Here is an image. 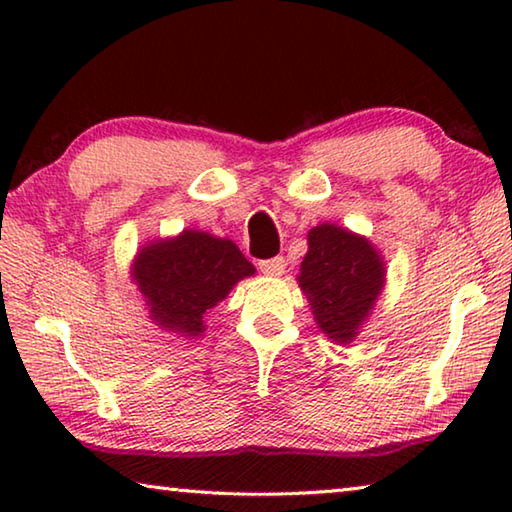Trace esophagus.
<instances>
[{
    "label": "esophagus",
    "mask_w": 512,
    "mask_h": 512,
    "mask_svg": "<svg viewBox=\"0 0 512 512\" xmlns=\"http://www.w3.org/2000/svg\"><path fill=\"white\" fill-rule=\"evenodd\" d=\"M259 268H262V273L268 277H280L284 273V268H287V262H284V257H273L259 262Z\"/></svg>",
    "instance_id": "obj_1"
}]
</instances>
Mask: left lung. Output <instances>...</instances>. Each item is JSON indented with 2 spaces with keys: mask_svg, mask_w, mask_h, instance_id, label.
I'll return each mask as SVG.
<instances>
[{
  "mask_svg": "<svg viewBox=\"0 0 512 512\" xmlns=\"http://www.w3.org/2000/svg\"><path fill=\"white\" fill-rule=\"evenodd\" d=\"M307 244L298 287L320 332L332 343L350 345L386 284L384 257L370 239L329 221L309 230Z\"/></svg>",
  "mask_w": 512,
  "mask_h": 512,
  "instance_id": "obj_1",
  "label": "left lung"
}]
</instances>
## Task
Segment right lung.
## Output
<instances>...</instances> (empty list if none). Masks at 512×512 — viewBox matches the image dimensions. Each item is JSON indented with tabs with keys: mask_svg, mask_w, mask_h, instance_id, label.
Masks as SVG:
<instances>
[{
	"mask_svg": "<svg viewBox=\"0 0 512 512\" xmlns=\"http://www.w3.org/2000/svg\"><path fill=\"white\" fill-rule=\"evenodd\" d=\"M250 275L255 266L235 241L194 228L140 246L131 264L151 323L189 341L205 334L207 311Z\"/></svg>",
	"mask_w": 512,
	"mask_h": 512,
	"instance_id": "1",
	"label": "right lung"
}]
</instances>
